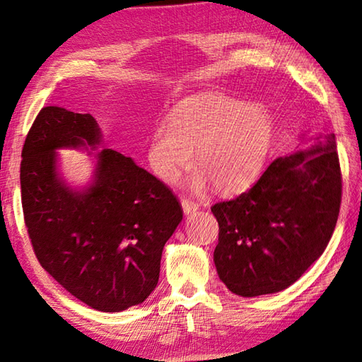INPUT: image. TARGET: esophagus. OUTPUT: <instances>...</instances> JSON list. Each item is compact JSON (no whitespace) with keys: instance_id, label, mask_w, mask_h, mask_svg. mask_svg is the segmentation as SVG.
Returning a JSON list of instances; mask_svg holds the SVG:
<instances>
[{"instance_id":"34e87169","label":"esophagus","mask_w":362,"mask_h":362,"mask_svg":"<svg viewBox=\"0 0 362 362\" xmlns=\"http://www.w3.org/2000/svg\"><path fill=\"white\" fill-rule=\"evenodd\" d=\"M182 209H183V214L188 215V214H193L196 210L199 209V204L194 202V201H189L187 198L182 199Z\"/></svg>"}]
</instances>
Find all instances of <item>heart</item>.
I'll list each match as a JSON object with an SVG mask.
<instances>
[{
	"label": "heart",
	"instance_id": "heart-1",
	"mask_svg": "<svg viewBox=\"0 0 362 362\" xmlns=\"http://www.w3.org/2000/svg\"><path fill=\"white\" fill-rule=\"evenodd\" d=\"M274 120L261 104L209 93L189 98L153 129L147 160L153 174L174 183L183 169L196 164L187 185L202 189L209 183L218 193L247 188L264 166L272 144Z\"/></svg>",
	"mask_w": 362,
	"mask_h": 362
}]
</instances>
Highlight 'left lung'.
I'll return each mask as SVG.
<instances>
[{
	"label": "left lung",
	"mask_w": 362,
	"mask_h": 362,
	"mask_svg": "<svg viewBox=\"0 0 362 362\" xmlns=\"http://www.w3.org/2000/svg\"><path fill=\"white\" fill-rule=\"evenodd\" d=\"M341 175L334 133L271 163L255 185L210 207L220 226L214 262L228 290H285L323 255L336 228Z\"/></svg>",
	"instance_id": "1"
}]
</instances>
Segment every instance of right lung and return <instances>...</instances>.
I'll use <instances>...</instances> for the list:
<instances>
[{
    "mask_svg": "<svg viewBox=\"0 0 362 362\" xmlns=\"http://www.w3.org/2000/svg\"><path fill=\"white\" fill-rule=\"evenodd\" d=\"M101 142L90 114L42 107L22 150V207L45 271L95 310L122 312L156 288L164 244L183 212L163 182L112 148L95 153L88 185L72 188L57 150H96Z\"/></svg>",
    "mask_w": 362,
    "mask_h": 362,
    "instance_id": "1",
    "label": "right lung"
}]
</instances>
